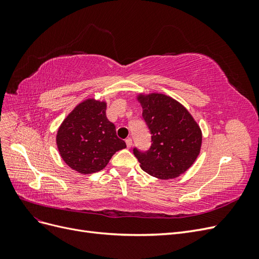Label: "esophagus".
<instances>
[{
	"label": "esophagus",
	"instance_id": "1",
	"mask_svg": "<svg viewBox=\"0 0 259 259\" xmlns=\"http://www.w3.org/2000/svg\"><path fill=\"white\" fill-rule=\"evenodd\" d=\"M125 143H126V147H127L128 149L132 147V139H131V138L125 139Z\"/></svg>",
	"mask_w": 259,
	"mask_h": 259
}]
</instances>
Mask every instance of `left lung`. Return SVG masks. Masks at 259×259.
<instances>
[{
  "instance_id": "left-lung-1",
  "label": "left lung",
  "mask_w": 259,
  "mask_h": 259,
  "mask_svg": "<svg viewBox=\"0 0 259 259\" xmlns=\"http://www.w3.org/2000/svg\"><path fill=\"white\" fill-rule=\"evenodd\" d=\"M136 99L152 135L148 152L134 149L140 167L155 178H177L192 166L200 154L199 124L184 105L165 94L138 93Z\"/></svg>"
}]
</instances>
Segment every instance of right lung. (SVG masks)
<instances>
[{"label": "right lung", "instance_id": "obj_1", "mask_svg": "<svg viewBox=\"0 0 259 259\" xmlns=\"http://www.w3.org/2000/svg\"><path fill=\"white\" fill-rule=\"evenodd\" d=\"M107 101L93 97L77 104L58 127L56 145L61 159L77 173L104 169L119 150L126 148L107 119Z\"/></svg>", "mask_w": 259, "mask_h": 259}]
</instances>
